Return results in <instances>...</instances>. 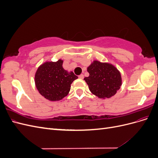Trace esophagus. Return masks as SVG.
I'll return each instance as SVG.
<instances>
[{
  "label": "esophagus",
  "mask_w": 158,
  "mask_h": 158,
  "mask_svg": "<svg viewBox=\"0 0 158 158\" xmlns=\"http://www.w3.org/2000/svg\"><path fill=\"white\" fill-rule=\"evenodd\" d=\"M78 78H79L80 79H83V78H84V75H83V74H80V75L78 76Z\"/></svg>",
  "instance_id": "1"
}]
</instances>
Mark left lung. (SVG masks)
<instances>
[{"instance_id": "1", "label": "left lung", "mask_w": 158, "mask_h": 158, "mask_svg": "<svg viewBox=\"0 0 158 158\" xmlns=\"http://www.w3.org/2000/svg\"><path fill=\"white\" fill-rule=\"evenodd\" d=\"M87 70L89 75L84 80L88 85L90 92L98 98H111L120 89L121 74L113 64L94 60Z\"/></svg>"}]
</instances>
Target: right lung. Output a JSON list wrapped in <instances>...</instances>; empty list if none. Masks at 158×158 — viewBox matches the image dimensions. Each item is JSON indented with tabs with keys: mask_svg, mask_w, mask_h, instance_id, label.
Returning <instances> with one entry per match:
<instances>
[{
	"mask_svg": "<svg viewBox=\"0 0 158 158\" xmlns=\"http://www.w3.org/2000/svg\"><path fill=\"white\" fill-rule=\"evenodd\" d=\"M63 60L46 61L35 74V84L39 93L50 102L60 101L70 92L71 84L78 78L73 72L63 67Z\"/></svg>",
	"mask_w": 158,
	"mask_h": 158,
	"instance_id": "obj_1",
	"label": "right lung"
}]
</instances>
